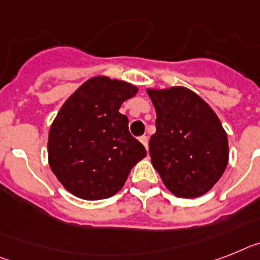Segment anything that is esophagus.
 <instances>
[{
	"label": "esophagus",
	"instance_id": "esophagus-1",
	"mask_svg": "<svg viewBox=\"0 0 260 260\" xmlns=\"http://www.w3.org/2000/svg\"><path fill=\"white\" fill-rule=\"evenodd\" d=\"M139 141H141V143H142V145L145 146L146 150L149 149V138H147L146 135H142V137H139Z\"/></svg>",
	"mask_w": 260,
	"mask_h": 260
}]
</instances>
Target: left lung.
Wrapping results in <instances>:
<instances>
[{
  "label": "left lung",
  "mask_w": 260,
  "mask_h": 260,
  "mask_svg": "<svg viewBox=\"0 0 260 260\" xmlns=\"http://www.w3.org/2000/svg\"><path fill=\"white\" fill-rule=\"evenodd\" d=\"M156 111L149 142L154 169L174 195L197 198L219 181L229 162L227 134L219 118L186 87L147 89Z\"/></svg>",
  "instance_id": "1"
}]
</instances>
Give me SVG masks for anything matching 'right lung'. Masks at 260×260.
<instances>
[{"mask_svg":"<svg viewBox=\"0 0 260 260\" xmlns=\"http://www.w3.org/2000/svg\"><path fill=\"white\" fill-rule=\"evenodd\" d=\"M132 83L94 77L69 96L49 132L51 171L68 191L86 201L110 198L146 150L119 113L137 94Z\"/></svg>","mask_w":260,"mask_h":260,"instance_id":"add662e5","label":"right lung"}]
</instances>
